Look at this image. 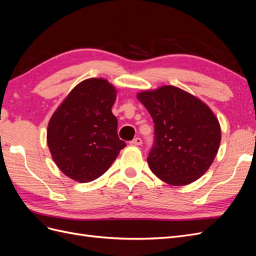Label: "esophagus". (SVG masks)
Returning <instances> with one entry per match:
<instances>
[{
	"label": "esophagus",
	"instance_id": "esophagus-1",
	"mask_svg": "<svg viewBox=\"0 0 256 256\" xmlns=\"http://www.w3.org/2000/svg\"><path fill=\"white\" fill-rule=\"evenodd\" d=\"M130 144L131 145H141L142 144V140L140 138H134L132 141L130 142Z\"/></svg>",
	"mask_w": 256,
	"mask_h": 256
}]
</instances>
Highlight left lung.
<instances>
[{"label":"left lung","mask_w":256,"mask_h":256,"mask_svg":"<svg viewBox=\"0 0 256 256\" xmlns=\"http://www.w3.org/2000/svg\"><path fill=\"white\" fill-rule=\"evenodd\" d=\"M136 98L152 115L154 143L147 157L162 182L184 186L203 176L218 152L221 128L206 104L180 88L164 85Z\"/></svg>","instance_id":"8db88e82"}]
</instances>
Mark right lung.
I'll return each mask as SVG.
<instances>
[{
	"mask_svg": "<svg viewBox=\"0 0 256 256\" xmlns=\"http://www.w3.org/2000/svg\"><path fill=\"white\" fill-rule=\"evenodd\" d=\"M116 88L102 78L80 82L53 113L47 143L53 161L66 176L90 182L104 174L126 143L112 113Z\"/></svg>",
	"mask_w": 256,
	"mask_h": 256,
	"instance_id": "1",
	"label": "right lung"
}]
</instances>
